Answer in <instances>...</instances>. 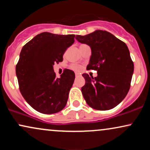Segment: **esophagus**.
Returning a JSON list of instances; mask_svg holds the SVG:
<instances>
[{
    "mask_svg": "<svg viewBox=\"0 0 150 150\" xmlns=\"http://www.w3.org/2000/svg\"><path fill=\"white\" fill-rule=\"evenodd\" d=\"M80 76V74L79 73H75V77H78Z\"/></svg>",
    "mask_w": 150,
    "mask_h": 150,
    "instance_id": "esophagus-1",
    "label": "esophagus"
}]
</instances>
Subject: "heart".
Returning a JSON list of instances; mask_svg holds the SVG:
<instances>
[{
  "instance_id": "b5f03b06",
  "label": "heart",
  "mask_w": 150,
  "mask_h": 150,
  "mask_svg": "<svg viewBox=\"0 0 150 150\" xmlns=\"http://www.w3.org/2000/svg\"><path fill=\"white\" fill-rule=\"evenodd\" d=\"M70 68H71L72 70H75V71H80L81 70V66L77 64H73L70 65Z\"/></svg>"
}]
</instances>
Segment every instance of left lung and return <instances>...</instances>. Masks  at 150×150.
Returning <instances> with one entry per match:
<instances>
[{"instance_id": "8db88e82", "label": "left lung", "mask_w": 150, "mask_h": 150, "mask_svg": "<svg viewBox=\"0 0 150 150\" xmlns=\"http://www.w3.org/2000/svg\"><path fill=\"white\" fill-rule=\"evenodd\" d=\"M75 39L90 46L92 56L87 70L97 71V76L84 73L85 85L82 87L87 104L96 110L105 111L119 104L130 87L134 64L128 46L112 34L96 30Z\"/></svg>"}]
</instances>
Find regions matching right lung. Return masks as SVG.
Instances as JSON below:
<instances>
[{
  "label": "right lung",
  "mask_w": 150,
  "mask_h": 150,
  "mask_svg": "<svg viewBox=\"0 0 150 150\" xmlns=\"http://www.w3.org/2000/svg\"><path fill=\"white\" fill-rule=\"evenodd\" d=\"M74 38V34L42 32L22 47L16 65L19 88L25 101L39 112H59L67 104L75 73L65 69L57 78L53 65L63 61L65 50L75 42Z\"/></svg>",
  "instance_id": "1"
}]
</instances>
